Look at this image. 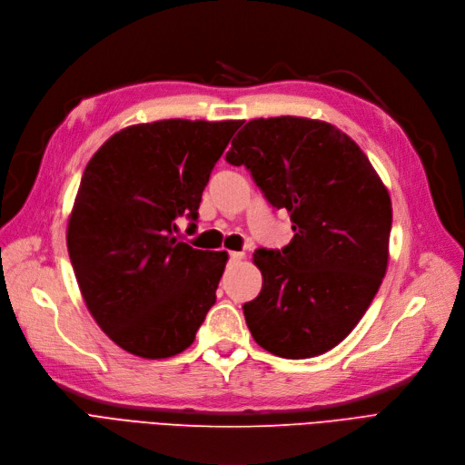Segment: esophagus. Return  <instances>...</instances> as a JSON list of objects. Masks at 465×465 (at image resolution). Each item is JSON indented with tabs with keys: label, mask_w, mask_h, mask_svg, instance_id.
<instances>
[{
	"label": "esophagus",
	"mask_w": 465,
	"mask_h": 465,
	"mask_svg": "<svg viewBox=\"0 0 465 465\" xmlns=\"http://www.w3.org/2000/svg\"><path fill=\"white\" fill-rule=\"evenodd\" d=\"M229 259L231 261H242V259H244V253H242V252H229Z\"/></svg>",
	"instance_id": "esophagus-1"
}]
</instances>
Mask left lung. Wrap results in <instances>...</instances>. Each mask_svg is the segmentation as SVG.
Returning <instances> with one entry per match:
<instances>
[{
    "label": "left lung",
    "mask_w": 465,
    "mask_h": 465,
    "mask_svg": "<svg viewBox=\"0 0 465 465\" xmlns=\"http://www.w3.org/2000/svg\"><path fill=\"white\" fill-rule=\"evenodd\" d=\"M227 163L252 172L295 232L285 248L253 253L262 287L242 306L252 337L287 360L335 348L386 274L388 189L356 142L316 119H253L232 140Z\"/></svg>",
    "instance_id": "8db88e82"
}]
</instances>
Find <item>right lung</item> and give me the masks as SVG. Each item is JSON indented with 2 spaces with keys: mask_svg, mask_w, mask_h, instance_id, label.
I'll use <instances>...</instances> for the list:
<instances>
[{
  "mask_svg": "<svg viewBox=\"0 0 465 465\" xmlns=\"http://www.w3.org/2000/svg\"><path fill=\"white\" fill-rule=\"evenodd\" d=\"M242 121L132 124L88 161L68 219V252L88 312L123 350L164 360L189 348L215 302L227 252L172 236L191 229L210 173Z\"/></svg>",
  "mask_w": 465,
  "mask_h": 465,
  "instance_id": "obj_1",
  "label": "right lung"
}]
</instances>
